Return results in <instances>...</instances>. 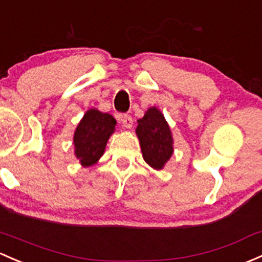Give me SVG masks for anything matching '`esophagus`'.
Listing matches in <instances>:
<instances>
[{
  "instance_id": "esophagus-1",
  "label": "esophagus",
  "mask_w": 262,
  "mask_h": 262,
  "mask_svg": "<svg viewBox=\"0 0 262 262\" xmlns=\"http://www.w3.org/2000/svg\"><path fill=\"white\" fill-rule=\"evenodd\" d=\"M120 122H122L124 128L126 129H130L133 126V119H132L130 115H122L120 117Z\"/></svg>"
}]
</instances>
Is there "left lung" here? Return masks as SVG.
<instances>
[{
    "label": "left lung",
    "mask_w": 262,
    "mask_h": 262,
    "mask_svg": "<svg viewBox=\"0 0 262 262\" xmlns=\"http://www.w3.org/2000/svg\"><path fill=\"white\" fill-rule=\"evenodd\" d=\"M144 161L154 169H162L173 154V137L161 110L152 106L138 120L136 129Z\"/></svg>",
    "instance_id": "1"
}]
</instances>
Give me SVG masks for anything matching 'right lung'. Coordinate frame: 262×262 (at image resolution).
Instances as JSON below:
<instances>
[{"label": "right lung", "mask_w": 262, "mask_h": 262, "mask_svg": "<svg viewBox=\"0 0 262 262\" xmlns=\"http://www.w3.org/2000/svg\"><path fill=\"white\" fill-rule=\"evenodd\" d=\"M117 120L108 113L89 109L74 133L75 156L82 167L95 164L103 156L106 143L115 130Z\"/></svg>", "instance_id": "obj_1"}]
</instances>
